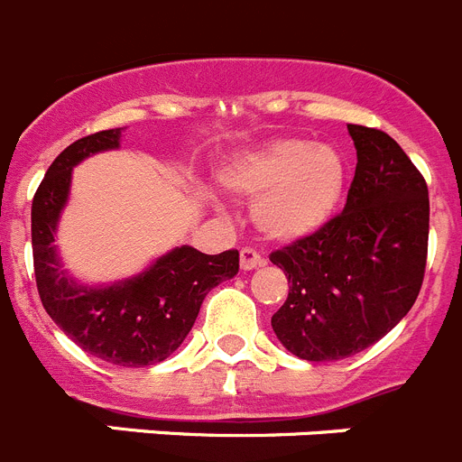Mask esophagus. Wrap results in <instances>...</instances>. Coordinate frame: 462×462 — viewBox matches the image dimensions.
I'll return each instance as SVG.
<instances>
[{
    "label": "esophagus",
    "mask_w": 462,
    "mask_h": 462,
    "mask_svg": "<svg viewBox=\"0 0 462 462\" xmlns=\"http://www.w3.org/2000/svg\"><path fill=\"white\" fill-rule=\"evenodd\" d=\"M259 266H263V256L256 250H252V247H243L240 250V268L243 271H254Z\"/></svg>",
    "instance_id": "34e87169"
}]
</instances>
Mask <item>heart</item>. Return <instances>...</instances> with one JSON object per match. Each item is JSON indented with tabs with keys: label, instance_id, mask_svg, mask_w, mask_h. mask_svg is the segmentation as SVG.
I'll return each instance as SVG.
<instances>
[{
	"label": "heart",
	"instance_id": "b5f03b06",
	"mask_svg": "<svg viewBox=\"0 0 462 462\" xmlns=\"http://www.w3.org/2000/svg\"><path fill=\"white\" fill-rule=\"evenodd\" d=\"M228 189L259 196L256 226L275 240H300L336 217L346 187V162L336 148L289 136L243 154L222 171Z\"/></svg>",
	"mask_w": 462,
	"mask_h": 462
}]
</instances>
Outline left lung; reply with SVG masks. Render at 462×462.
<instances>
[{
    "mask_svg": "<svg viewBox=\"0 0 462 462\" xmlns=\"http://www.w3.org/2000/svg\"><path fill=\"white\" fill-rule=\"evenodd\" d=\"M356 173L345 210L317 234L275 250L289 296L273 314L277 340L305 361H340L382 340L421 291L428 185L389 134L346 125Z\"/></svg>",
    "mask_w": 462,
    "mask_h": 462,
    "instance_id": "left-lung-1",
    "label": "left lung"
}]
</instances>
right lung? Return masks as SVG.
I'll return each mask as SVG.
<instances>
[{
  "label": "right lung",
  "mask_w": 462,
  "mask_h": 462,
  "mask_svg": "<svg viewBox=\"0 0 462 462\" xmlns=\"http://www.w3.org/2000/svg\"><path fill=\"white\" fill-rule=\"evenodd\" d=\"M122 129L71 143L48 169L32 201V252L41 303L60 328L92 356L125 368L164 361L194 326L203 298L238 273V250L203 254L189 245L159 256L148 271L108 287H85L64 273L55 250L73 166L120 148Z\"/></svg>",
  "instance_id": "1"
}]
</instances>
